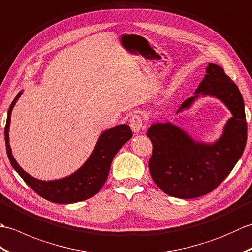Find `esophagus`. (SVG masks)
Instances as JSON below:
<instances>
[{
	"label": "esophagus",
	"instance_id": "34e87169",
	"mask_svg": "<svg viewBox=\"0 0 252 252\" xmlns=\"http://www.w3.org/2000/svg\"><path fill=\"white\" fill-rule=\"evenodd\" d=\"M130 126L134 133H140L143 129V119L140 115H134L130 119Z\"/></svg>",
	"mask_w": 252,
	"mask_h": 252
}]
</instances>
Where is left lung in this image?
Here are the masks:
<instances>
[{
	"label": "left lung",
	"instance_id": "1",
	"mask_svg": "<svg viewBox=\"0 0 252 252\" xmlns=\"http://www.w3.org/2000/svg\"><path fill=\"white\" fill-rule=\"evenodd\" d=\"M215 97L226 106L232 117L221 136L213 143L196 141L171 122L148 127L153 144L148 167L155 183L163 192L181 199L208 194L220 185L242 157L247 142L243 96L223 68L210 63L192 97L183 101L176 114L189 110L200 97Z\"/></svg>",
	"mask_w": 252,
	"mask_h": 252
}]
</instances>
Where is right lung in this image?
<instances>
[{"mask_svg": "<svg viewBox=\"0 0 252 252\" xmlns=\"http://www.w3.org/2000/svg\"><path fill=\"white\" fill-rule=\"evenodd\" d=\"M20 91L10 104L7 112L6 126H5V145L9 162L20 178L33 189L37 195L44 199L55 203H74L83 201L93 197L101 189L108 176L112 159L119 149L133 136L130 126L127 125H120L111 129L105 130L98 137V141L81 167L76 172L65 176L63 179L42 181L35 179L24 171V169L16 161L9 146V126L10 116L14 106L23 94Z\"/></svg>", "mask_w": 252, "mask_h": 252, "instance_id": "right-lung-1", "label": "right lung"}]
</instances>
